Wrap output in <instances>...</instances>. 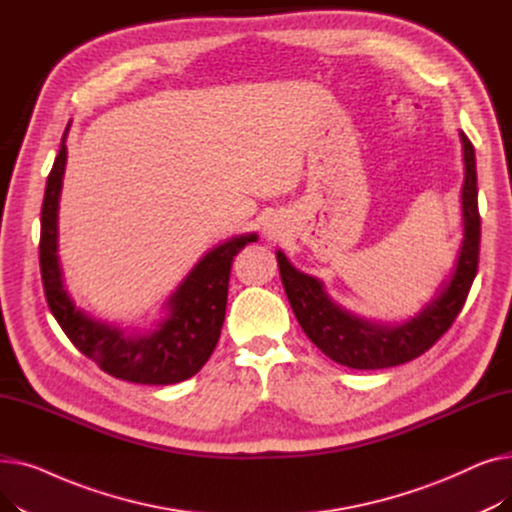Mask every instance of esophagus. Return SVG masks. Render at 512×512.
Returning a JSON list of instances; mask_svg holds the SVG:
<instances>
[{"label":"esophagus","instance_id":"34e87169","mask_svg":"<svg viewBox=\"0 0 512 512\" xmlns=\"http://www.w3.org/2000/svg\"><path fill=\"white\" fill-rule=\"evenodd\" d=\"M265 234L270 236V238H276V230H274V226H267V228H265Z\"/></svg>","mask_w":512,"mask_h":512}]
</instances>
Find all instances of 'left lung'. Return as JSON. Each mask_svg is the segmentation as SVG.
Returning <instances> with one entry per match:
<instances>
[{
	"instance_id": "1",
	"label": "left lung",
	"mask_w": 512,
	"mask_h": 512,
	"mask_svg": "<svg viewBox=\"0 0 512 512\" xmlns=\"http://www.w3.org/2000/svg\"><path fill=\"white\" fill-rule=\"evenodd\" d=\"M465 180L461 188L463 242L452 274L436 290V297L402 324H384L359 317L336 305L321 280L294 267L282 251L276 253L288 303L301 328L321 353L351 369H384L407 363L432 348L461 313L479 261V209L475 149L461 130Z\"/></svg>"
}]
</instances>
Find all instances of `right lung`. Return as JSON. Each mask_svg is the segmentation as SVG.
I'll return each instance as SVG.
<instances>
[{
    "label": "right lung",
    "instance_id": "1",
    "mask_svg": "<svg viewBox=\"0 0 512 512\" xmlns=\"http://www.w3.org/2000/svg\"><path fill=\"white\" fill-rule=\"evenodd\" d=\"M47 176L41 209L39 263L45 299L60 328L80 353L118 380L168 386L184 382L207 363L220 340L232 261L257 234L234 236L205 253L164 303L166 315L153 330H124L78 309L64 286L58 255V211L66 172V137Z\"/></svg>",
    "mask_w": 512,
    "mask_h": 512
}]
</instances>
